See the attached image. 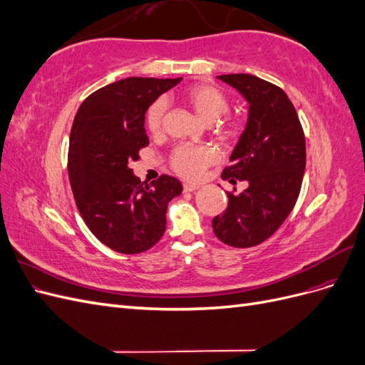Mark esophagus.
<instances>
[{"label": "esophagus", "instance_id": "esophagus-1", "mask_svg": "<svg viewBox=\"0 0 365 365\" xmlns=\"http://www.w3.org/2000/svg\"><path fill=\"white\" fill-rule=\"evenodd\" d=\"M182 189H184V192H195L197 189V185L196 184H190V182H185L182 185Z\"/></svg>", "mask_w": 365, "mask_h": 365}]
</instances>
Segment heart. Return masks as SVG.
Masks as SVG:
<instances>
[{
	"instance_id": "obj_1",
	"label": "heart",
	"mask_w": 365,
	"mask_h": 365,
	"mask_svg": "<svg viewBox=\"0 0 365 365\" xmlns=\"http://www.w3.org/2000/svg\"><path fill=\"white\" fill-rule=\"evenodd\" d=\"M182 102L189 105L193 111L200 115L207 123H212L216 118L225 114L230 108V98L227 93L213 83H195L184 88L180 93ZM168 103L164 98H157L146 113V128L150 134H160L164 123ZM247 120L239 114H228L216 125L217 137L235 145L245 134ZM217 160V152L215 148L207 145H182L176 146L170 153L172 169L181 175L182 178L196 180L202 172Z\"/></svg>"
}]
</instances>
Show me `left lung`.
<instances>
[{
	"mask_svg": "<svg viewBox=\"0 0 365 365\" xmlns=\"http://www.w3.org/2000/svg\"><path fill=\"white\" fill-rule=\"evenodd\" d=\"M250 103L245 134L231 153L222 178L245 181L242 193H228V207L213 217L219 240L235 248L256 247L289 216L300 195L306 140L300 118L280 86L252 74H222Z\"/></svg>",
	"mask_w": 365,
	"mask_h": 365,
	"instance_id": "left-lung-1",
	"label": "left lung"
}]
</instances>
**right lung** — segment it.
Segmentation results:
<instances>
[{"instance_id":"right-lung-1","label":"right lung","mask_w":365,"mask_h":365,"mask_svg":"<svg viewBox=\"0 0 365 365\" xmlns=\"http://www.w3.org/2000/svg\"><path fill=\"white\" fill-rule=\"evenodd\" d=\"M181 81L128 77L94 91L77 111L68 148V176L86 227L121 254L148 251L165 231V210L182 192L181 182L161 175L150 185L132 173L149 145L145 114L158 96Z\"/></svg>"}]
</instances>
